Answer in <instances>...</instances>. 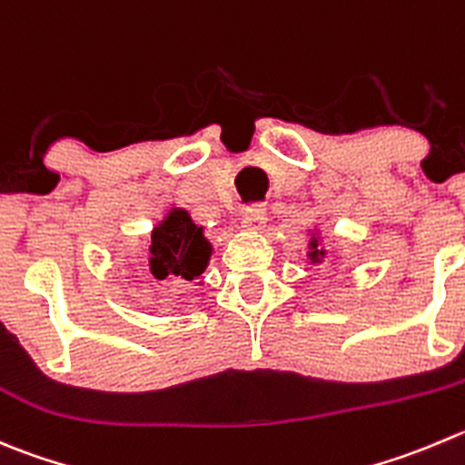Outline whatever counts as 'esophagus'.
<instances>
[{"mask_svg":"<svg viewBox=\"0 0 465 465\" xmlns=\"http://www.w3.org/2000/svg\"><path fill=\"white\" fill-rule=\"evenodd\" d=\"M242 229L245 232H263L265 223H268V215H265L263 209H247L242 213Z\"/></svg>","mask_w":465,"mask_h":465,"instance_id":"obj_1","label":"esophagus"}]
</instances>
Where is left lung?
Wrapping results in <instances>:
<instances>
[{
	"label": "left lung",
	"instance_id": "8db88e82",
	"mask_svg": "<svg viewBox=\"0 0 465 465\" xmlns=\"http://www.w3.org/2000/svg\"><path fill=\"white\" fill-rule=\"evenodd\" d=\"M309 233V241H306V261L311 265H322L324 259H327V250L322 245V232L318 227L313 229H306Z\"/></svg>",
	"mask_w": 465,
	"mask_h": 465
}]
</instances>
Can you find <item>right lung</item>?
Listing matches in <instances>:
<instances>
[{
	"label": "right lung",
	"instance_id": "right-lung-1",
	"mask_svg": "<svg viewBox=\"0 0 465 465\" xmlns=\"http://www.w3.org/2000/svg\"><path fill=\"white\" fill-rule=\"evenodd\" d=\"M213 256V242L206 238L202 224L193 220L191 211L173 206L152 229L150 272L156 279L177 277L195 282L209 268Z\"/></svg>",
	"mask_w": 465,
	"mask_h": 465
}]
</instances>
